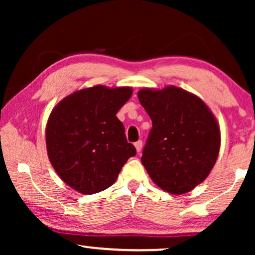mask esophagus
I'll return each mask as SVG.
<instances>
[{"label": "esophagus", "instance_id": "obj_1", "mask_svg": "<svg viewBox=\"0 0 255 255\" xmlns=\"http://www.w3.org/2000/svg\"><path fill=\"white\" fill-rule=\"evenodd\" d=\"M134 147L137 149V152H140L141 151V147H142V141L141 140H138L134 142Z\"/></svg>", "mask_w": 255, "mask_h": 255}]
</instances>
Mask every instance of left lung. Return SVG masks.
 <instances>
[{
    "instance_id": "obj_1",
    "label": "left lung",
    "mask_w": 255,
    "mask_h": 255,
    "mask_svg": "<svg viewBox=\"0 0 255 255\" xmlns=\"http://www.w3.org/2000/svg\"><path fill=\"white\" fill-rule=\"evenodd\" d=\"M139 102L152 120L141 162L156 186L182 195L207 179L221 147L218 122L200 97L175 86L142 88Z\"/></svg>"
}]
</instances>
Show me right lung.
<instances>
[{"mask_svg":"<svg viewBox=\"0 0 255 255\" xmlns=\"http://www.w3.org/2000/svg\"><path fill=\"white\" fill-rule=\"evenodd\" d=\"M131 95V87L99 85L76 90L53 108L45 133L47 155L67 186L85 195L100 193L135 155L116 117Z\"/></svg>","mask_w":255,"mask_h":255,"instance_id":"1","label":"right lung"}]
</instances>
